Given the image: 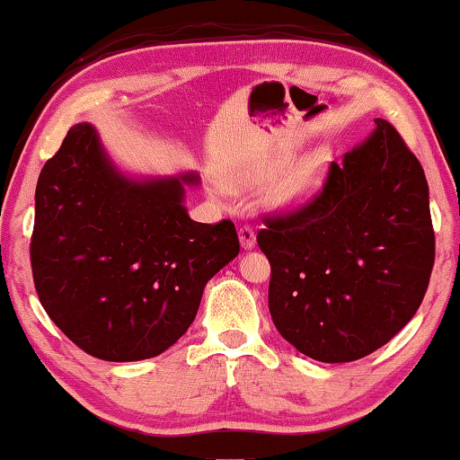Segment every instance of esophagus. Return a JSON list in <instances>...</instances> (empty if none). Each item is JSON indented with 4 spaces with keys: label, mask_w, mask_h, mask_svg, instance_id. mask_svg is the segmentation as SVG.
Listing matches in <instances>:
<instances>
[{
    "label": "esophagus",
    "mask_w": 460,
    "mask_h": 460,
    "mask_svg": "<svg viewBox=\"0 0 460 460\" xmlns=\"http://www.w3.org/2000/svg\"><path fill=\"white\" fill-rule=\"evenodd\" d=\"M239 243H242L243 250H252L256 245V235H254V229L250 227V225H243V227H239Z\"/></svg>",
    "instance_id": "34e87169"
}]
</instances>
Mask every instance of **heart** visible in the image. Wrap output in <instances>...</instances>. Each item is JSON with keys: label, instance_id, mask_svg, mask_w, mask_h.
I'll use <instances>...</instances> for the list:
<instances>
[{"label": "heart", "instance_id": "heart-1", "mask_svg": "<svg viewBox=\"0 0 460 460\" xmlns=\"http://www.w3.org/2000/svg\"><path fill=\"white\" fill-rule=\"evenodd\" d=\"M329 164H332V152L327 147H319V150L308 154V156L296 160L269 187L267 204L273 210L281 212H292L310 204L316 198V193L321 191L323 183H325ZM279 168L281 164L277 163L264 164L256 172L239 177L237 183L242 187L267 183V181H270L279 172Z\"/></svg>", "mask_w": 460, "mask_h": 460}]
</instances>
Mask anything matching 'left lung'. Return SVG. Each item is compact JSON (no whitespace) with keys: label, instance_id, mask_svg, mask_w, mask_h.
Listing matches in <instances>:
<instances>
[{"label":"left lung","instance_id":"8db88e82","mask_svg":"<svg viewBox=\"0 0 460 460\" xmlns=\"http://www.w3.org/2000/svg\"><path fill=\"white\" fill-rule=\"evenodd\" d=\"M313 202L264 218L269 310L297 352L358 360L387 344L421 306L436 258L429 187L415 154L384 119Z\"/></svg>","mask_w":460,"mask_h":460}]
</instances>
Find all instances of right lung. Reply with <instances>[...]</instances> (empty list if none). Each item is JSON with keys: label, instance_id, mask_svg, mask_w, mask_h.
<instances>
[{"label": "right lung", "instance_id": "add662e5", "mask_svg": "<svg viewBox=\"0 0 460 460\" xmlns=\"http://www.w3.org/2000/svg\"><path fill=\"white\" fill-rule=\"evenodd\" d=\"M196 172L133 179L89 122L75 125L41 168L31 267L39 302L95 358L163 354L196 319L204 288L239 254L231 221H191Z\"/></svg>", "mask_w": 460, "mask_h": 460}]
</instances>
